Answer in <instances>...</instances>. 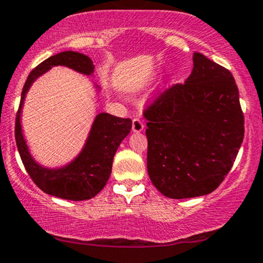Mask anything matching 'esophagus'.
<instances>
[{
	"mask_svg": "<svg viewBox=\"0 0 263 263\" xmlns=\"http://www.w3.org/2000/svg\"><path fill=\"white\" fill-rule=\"evenodd\" d=\"M143 129H144V122L138 118L134 119V121H132V131H134L135 134H139Z\"/></svg>",
	"mask_w": 263,
	"mask_h": 263,
	"instance_id": "esophagus-1",
	"label": "esophagus"
}]
</instances>
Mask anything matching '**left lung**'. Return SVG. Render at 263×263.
<instances>
[{"instance_id": "obj_1", "label": "left lung", "mask_w": 263, "mask_h": 263, "mask_svg": "<svg viewBox=\"0 0 263 263\" xmlns=\"http://www.w3.org/2000/svg\"><path fill=\"white\" fill-rule=\"evenodd\" d=\"M183 85L162 92L145 109L147 168L161 194H210L233 166L244 139L239 91L231 71L201 53Z\"/></svg>"}]
</instances>
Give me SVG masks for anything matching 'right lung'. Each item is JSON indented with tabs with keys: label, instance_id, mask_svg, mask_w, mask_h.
<instances>
[{
	"label": "right lung",
	"instance_id": "right-lung-1",
	"mask_svg": "<svg viewBox=\"0 0 263 263\" xmlns=\"http://www.w3.org/2000/svg\"><path fill=\"white\" fill-rule=\"evenodd\" d=\"M66 66L80 74L93 75L95 65L91 58L79 52L66 51L52 55L30 72L23 87L21 104L15 119V141L23 164L34 183L53 197L66 200H87L98 194L107 184L111 174L112 159L120 143L129 134L131 119L116 118L99 112L89 129L84 148L69 164L61 167H46L39 164L29 151L23 135L22 110L26 93L40 76L53 66ZM97 91L101 87L96 85Z\"/></svg>",
	"mask_w": 263,
	"mask_h": 263
}]
</instances>
